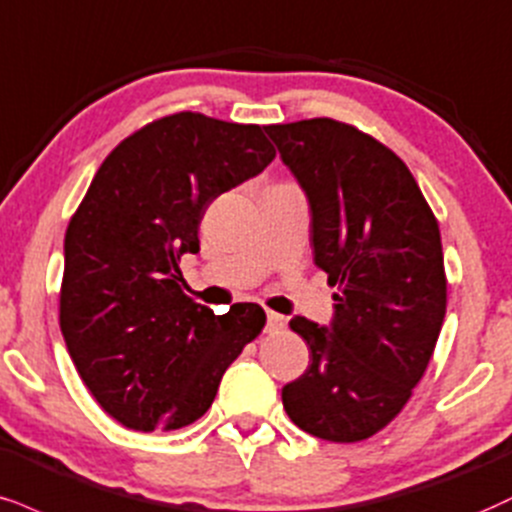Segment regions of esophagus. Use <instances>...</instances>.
<instances>
[{
    "label": "esophagus",
    "instance_id": "esophagus-1",
    "mask_svg": "<svg viewBox=\"0 0 512 512\" xmlns=\"http://www.w3.org/2000/svg\"><path fill=\"white\" fill-rule=\"evenodd\" d=\"M286 319H283L279 312H267V331L269 334H276V331L283 329Z\"/></svg>",
    "mask_w": 512,
    "mask_h": 512
}]
</instances>
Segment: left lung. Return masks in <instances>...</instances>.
<instances>
[{"instance_id":"8db88e82","label":"left lung","mask_w":512,"mask_h":512,"mask_svg":"<svg viewBox=\"0 0 512 512\" xmlns=\"http://www.w3.org/2000/svg\"><path fill=\"white\" fill-rule=\"evenodd\" d=\"M312 209L315 264L336 286L331 329L305 317L303 377L283 386L293 424L355 443L398 417L446 317L441 231L415 176L377 138L334 119L264 126Z\"/></svg>"}]
</instances>
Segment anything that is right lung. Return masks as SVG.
<instances>
[{
    "label": "right lung",
    "instance_id": "add662e5",
    "mask_svg": "<svg viewBox=\"0 0 512 512\" xmlns=\"http://www.w3.org/2000/svg\"><path fill=\"white\" fill-rule=\"evenodd\" d=\"M276 157L262 126L178 112L109 152L69 221L59 326L100 408L135 432L200 420L226 367L267 315L236 303L214 315L183 293V252L226 190Z\"/></svg>",
    "mask_w": 512,
    "mask_h": 512
}]
</instances>
